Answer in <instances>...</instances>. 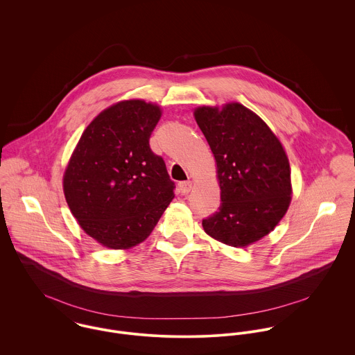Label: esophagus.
Wrapping results in <instances>:
<instances>
[{"label": "esophagus", "instance_id": "34e87169", "mask_svg": "<svg viewBox=\"0 0 355 355\" xmlns=\"http://www.w3.org/2000/svg\"><path fill=\"white\" fill-rule=\"evenodd\" d=\"M191 191V182H180L179 183V193L182 196H187Z\"/></svg>", "mask_w": 355, "mask_h": 355}]
</instances>
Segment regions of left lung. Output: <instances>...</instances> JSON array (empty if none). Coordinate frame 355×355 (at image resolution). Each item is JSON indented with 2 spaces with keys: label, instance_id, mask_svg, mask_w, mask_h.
<instances>
[{
  "label": "left lung",
  "instance_id": "1",
  "mask_svg": "<svg viewBox=\"0 0 355 355\" xmlns=\"http://www.w3.org/2000/svg\"><path fill=\"white\" fill-rule=\"evenodd\" d=\"M197 124L213 152L221 203L202 220L207 235L243 248L268 235L291 201V172L286 152L269 127L241 103L202 106Z\"/></svg>",
  "mask_w": 355,
  "mask_h": 355
}]
</instances>
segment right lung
I'll return each instance as SVG.
<instances>
[{"label":"right lung","mask_w":355,"mask_h":355,"mask_svg":"<svg viewBox=\"0 0 355 355\" xmlns=\"http://www.w3.org/2000/svg\"><path fill=\"white\" fill-rule=\"evenodd\" d=\"M159 117L157 105L119 102L89 124L69 159L65 200L102 246L130 249L145 241L175 197L165 162L149 145Z\"/></svg>","instance_id":"1"}]
</instances>
